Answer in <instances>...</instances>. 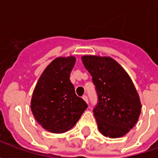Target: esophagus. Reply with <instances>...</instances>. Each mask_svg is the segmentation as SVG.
<instances>
[{
	"label": "esophagus",
	"mask_w": 158,
	"mask_h": 158,
	"mask_svg": "<svg viewBox=\"0 0 158 158\" xmlns=\"http://www.w3.org/2000/svg\"><path fill=\"white\" fill-rule=\"evenodd\" d=\"M83 100H84V101H85V102L86 103H88V97H87V96H83Z\"/></svg>",
	"instance_id": "obj_1"
}]
</instances>
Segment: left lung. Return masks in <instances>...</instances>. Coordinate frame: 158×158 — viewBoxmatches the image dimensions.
<instances>
[{
    "instance_id": "1",
    "label": "left lung",
    "mask_w": 158,
    "mask_h": 158,
    "mask_svg": "<svg viewBox=\"0 0 158 158\" xmlns=\"http://www.w3.org/2000/svg\"><path fill=\"white\" fill-rule=\"evenodd\" d=\"M81 59L96 85L98 104L93 113L99 131L113 139L125 135L135 125L141 112L132 79L110 56L86 55Z\"/></svg>"
}]
</instances>
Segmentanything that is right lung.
I'll use <instances>...</instances> for the list:
<instances>
[{
	"label": "right lung",
	"mask_w": 158,
	"mask_h": 158,
	"mask_svg": "<svg viewBox=\"0 0 158 158\" xmlns=\"http://www.w3.org/2000/svg\"><path fill=\"white\" fill-rule=\"evenodd\" d=\"M75 62L73 56L54 59L42 73L34 89L31 111L36 121L49 132L69 131L87 108L69 79Z\"/></svg>",
	"instance_id": "add662e5"
}]
</instances>
